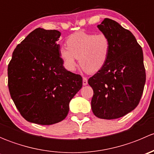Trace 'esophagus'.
I'll return each mask as SVG.
<instances>
[{"mask_svg":"<svg viewBox=\"0 0 154 154\" xmlns=\"http://www.w3.org/2000/svg\"><path fill=\"white\" fill-rule=\"evenodd\" d=\"M88 84V80H87L86 77H83V86H86Z\"/></svg>","mask_w":154,"mask_h":154,"instance_id":"34e87169","label":"esophagus"}]
</instances>
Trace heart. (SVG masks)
Wrapping results in <instances>:
<instances>
[{"instance_id": "obj_1", "label": "heart", "mask_w": 154, "mask_h": 154, "mask_svg": "<svg viewBox=\"0 0 154 154\" xmlns=\"http://www.w3.org/2000/svg\"><path fill=\"white\" fill-rule=\"evenodd\" d=\"M67 47L60 48V56L66 69L73 71L79 63L85 71L96 72L106 63L111 50L109 37L104 33L94 34L80 31L66 40Z\"/></svg>"}]
</instances>
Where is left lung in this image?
Wrapping results in <instances>:
<instances>
[{
	"label": "left lung",
	"instance_id": "obj_1",
	"mask_svg": "<svg viewBox=\"0 0 154 154\" xmlns=\"http://www.w3.org/2000/svg\"><path fill=\"white\" fill-rule=\"evenodd\" d=\"M98 29L109 37L108 60L88 80L94 94L91 106L96 117L116 119L139 104L145 84L143 51L133 34L119 23L105 18Z\"/></svg>",
	"mask_w": 154,
	"mask_h": 154
}]
</instances>
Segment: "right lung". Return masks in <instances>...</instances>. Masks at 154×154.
<instances>
[{"mask_svg": "<svg viewBox=\"0 0 154 154\" xmlns=\"http://www.w3.org/2000/svg\"><path fill=\"white\" fill-rule=\"evenodd\" d=\"M58 30L36 28L12 53L8 65L10 96L25 120L51 125L64 120L69 103L83 86L60 58Z\"/></svg>", "mask_w": 154, "mask_h": 154, "instance_id": "right-lung-1", "label": "right lung"}]
</instances>
